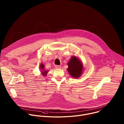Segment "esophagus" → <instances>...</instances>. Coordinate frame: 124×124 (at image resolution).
<instances>
[{"mask_svg":"<svg viewBox=\"0 0 124 124\" xmlns=\"http://www.w3.org/2000/svg\"><path fill=\"white\" fill-rule=\"evenodd\" d=\"M55 67L56 69H60L61 67V66H60V65H56V66H55Z\"/></svg>","mask_w":124,"mask_h":124,"instance_id":"esophagus-1","label":"esophagus"}]
</instances>
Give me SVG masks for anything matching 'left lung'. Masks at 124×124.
Wrapping results in <instances>:
<instances>
[{
  "label": "left lung",
  "instance_id": "left-lung-1",
  "mask_svg": "<svg viewBox=\"0 0 124 124\" xmlns=\"http://www.w3.org/2000/svg\"><path fill=\"white\" fill-rule=\"evenodd\" d=\"M68 71L74 78H79L82 74L83 65L80 60L76 56H73L68 63Z\"/></svg>",
  "mask_w": 124,
  "mask_h": 124
}]
</instances>
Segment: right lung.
<instances>
[{"label":"right lung","instance_id":"add662e5","mask_svg":"<svg viewBox=\"0 0 124 124\" xmlns=\"http://www.w3.org/2000/svg\"><path fill=\"white\" fill-rule=\"evenodd\" d=\"M40 68H41L40 69H42V71H41L42 72V74L43 76H46V75L47 73V71H45V70H44V66L43 64H41L40 65Z\"/></svg>","mask_w":124,"mask_h":124}]
</instances>
